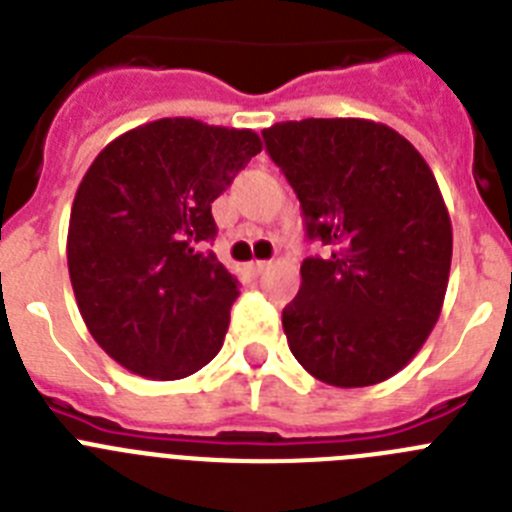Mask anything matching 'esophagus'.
I'll use <instances>...</instances> for the list:
<instances>
[{
  "mask_svg": "<svg viewBox=\"0 0 512 512\" xmlns=\"http://www.w3.org/2000/svg\"><path fill=\"white\" fill-rule=\"evenodd\" d=\"M266 269H269V261H251V264H248V271H251L253 277H259V274H264Z\"/></svg>",
  "mask_w": 512,
  "mask_h": 512,
  "instance_id": "1",
  "label": "esophagus"
}]
</instances>
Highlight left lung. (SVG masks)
I'll use <instances>...</instances> for the list:
<instances>
[{"instance_id":"left-lung-1","label":"left lung","mask_w":512,"mask_h":512,"mask_svg":"<svg viewBox=\"0 0 512 512\" xmlns=\"http://www.w3.org/2000/svg\"><path fill=\"white\" fill-rule=\"evenodd\" d=\"M302 207L300 292L282 310L289 351L315 379L369 387L408 364L441 315L451 220L436 176L382 122L310 117L264 133Z\"/></svg>"}]
</instances>
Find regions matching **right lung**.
<instances>
[{
    "mask_svg": "<svg viewBox=\"0 0 512 512\" xmlns=\"http://www.w3.org/2000/svg\"><path fill=\"white\" fill-rule=\"evenodd\" d=\"M259 151L253 130L164 117L112 140L81 179L71 287L94 341L128 372L182 379L223 346L241 292L207 248L212 202Z\"/></svg>",
    "mask_w": 512,
    "mask_h": 512,
    "instance_id": "right-lung-1",
    "label": "right lung"
}]
</instances>
